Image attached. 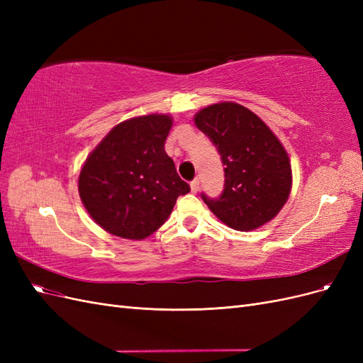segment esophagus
<instances>
[{"label":"esophagus","mask_w":363,"mask_h":363,"mask_svg":"<svg viewBox=\"0 0 363 363\" xmlns=\"http://www.w3.org/2000/svg\"><path fill=\"white\" fill-rule=\"evenodd\" d=\"M191 191L194 192V194H196L200 191V180L199 179H194L192 182H191Z\"/></svg>","instance_id":"1"}]
</instances>
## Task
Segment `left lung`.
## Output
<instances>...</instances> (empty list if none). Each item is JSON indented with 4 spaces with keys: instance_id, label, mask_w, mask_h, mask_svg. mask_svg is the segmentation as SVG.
<instances>
[{
    "instance_id": "left-lung-1",
    "label": "left lung",
    "mask_w": 363,
    "mask_h": 363,
    "mask_svg": "<svg viewBox=\"0 0 363 363\" xmlns=\"http://www.w3.org/2000/svg\"><path fill=\"white\" fill-rule=\"evenodd\" d=\"M195 124L216 147L224 164V189L203 201L224 224L255 230L276 216L288 201L292 172L288 152L263 121L236 103L208 106Z\"/></svg>"
}]
</instances>
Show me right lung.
<instances>
[{
  "mask_svg": "<svg viewBox=\"0 0 363 363\" xmlns=\"http://www.w3.org/2000/svg\"><path fill=\"white\" fill-rule=\"evenodd\" d=\"M172 119L147 115L124 121L86 159L80 199L94 221L125 239H144L167 221L191 191L164 151Z\"/></svg>",
  "mask_w": 363,
  "mask_h": 363,
  "instance_id": "add662e5",
  "label": "right lung"
}]
</instances>
